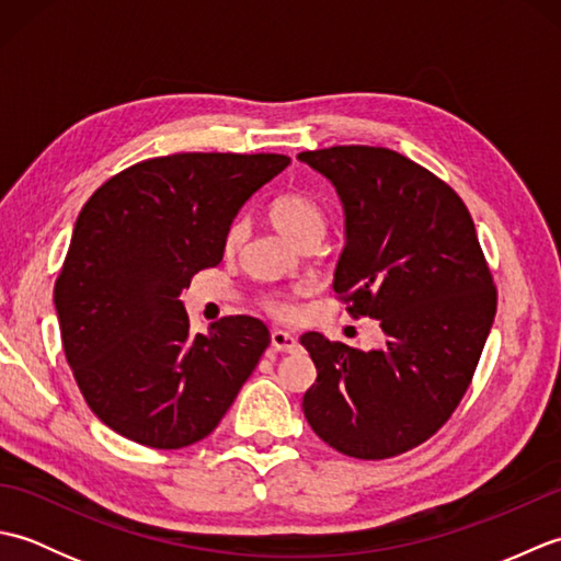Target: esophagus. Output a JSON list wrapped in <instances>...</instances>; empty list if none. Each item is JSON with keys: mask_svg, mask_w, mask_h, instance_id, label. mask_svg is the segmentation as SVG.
I'll use <instances>...</instances> for the list:
<instances>
[{"mask_svg": "<svg viewBox=\"0 0 561 561\" xmlns=\"http://www.w3.org/2000/svg\"><path fill=\"white\" fill-rule=\"evenodd\" d=\"M272 347L277 352H294L299 347V340H296L287 330H274L272 332Z\"/></svg>", "mask_w": 561, "mask_h": 561, "instance_id": "obj_1", "label": "esophagus"}]
</instances>
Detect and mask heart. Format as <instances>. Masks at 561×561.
Instances as JSON below:
<instances>
[{
    "label": "heart",
    "mask_w": 561,
    "mask_h": 561,
    "mask_svg": "<svg viewBox=\"0 0 561 561\" xmlns=\"http://www.w3.org/2000/svg\"><path fill=\"white\" fill-rule=\"evenodd\" d=\"M270 221L287 241L299 248L306 243H318L325 229L323 209H320L318 202L306 193H287L274 199L270 205ZM243 236L245 226L233 224L229 233H226V248L236 250L241 245ZM270 308L272 313H277L279 318H291L296 313L291 301H272Z\"/></svg>",
    "instance_id": "heart-1"
}]
</instances>
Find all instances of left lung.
I'll list each match as a JSON object with an SVG mask.
<instances>
[{"instance_id": "1", "label": "left lung", "mask_w": 561, "mask_h": 561, "mask_svg": "<svg viewBox=\"0 0 561 561\" xmlns=\"http://www.w3.org/2000/svg\"><path fill=\"white\" fill-rule=\"evenodd\" d=\"M299 161L342 205L332 289L383 335L366 352L301 335L318 371L304 414L344 456H398L438 432L468 390L496 313L492 274L462 199L420 163L380 147L301 151Z\"/></svg>"}]
</instances>
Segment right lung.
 I'll return each instance as SVG.
<instances>
[{
    "label": "right lung",
    "instance_id": "obj_1",
    "mask_svg": "<svg viewBox=\"0 0 561 561\" xmlns=\"http://www.w3.org/2000/svg\"><path fill=\"white\" fill-rule=\"evenodd\" d=\"M291 163L282 153H173L103 183L55 284L65 356L91 412L151 448L209 436L270 344L257 318L202 335L178 299L219 265L236 214Z\"/></svg>",
    "mask_w": 561,
    "mask_h": 561
}]
</instances>
